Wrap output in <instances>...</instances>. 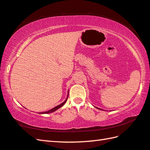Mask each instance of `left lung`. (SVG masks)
<instances>
[{"label":"left lung","mask_w":150,"mask_h":150,"mask_svg":"<svg viewBox=\"0 0 150 150\" xmlns=\"http://www.w3.org/2000/svg\"><path fill=\"white\" fill-rule=\"evenodd\" d=\"M98 109H100V108H98ZM100 110H101V109H100Z\"/></svg>","instance_id":"obj_1"}]
</instances>
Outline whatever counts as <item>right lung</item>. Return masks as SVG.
Returning <instances> with one entry per match:
<instances>
[{
    "label": "right lung",
    "instance_id": "right-lung-1",
    "mask_svg": "<svg viewBox=\"0 0 150 150\" xmlns=\"http://www.w3.org/2000/svg\"><path fill=\"white\" fill-rule=\"evenodd\" d=\"M67 99H68V98H66V100L64 102V103H62V104H59V106H56V107H55L54 108H53V109H52V110H50V111H46V112H41V113H52V112H53V111H56L57 110H58L59 108H60V107H62L64 104L65 103H66V102L67 101Z\"/></svg>",
    "mask_w": 150,
    "mask_h": 150
}]
</instances>
